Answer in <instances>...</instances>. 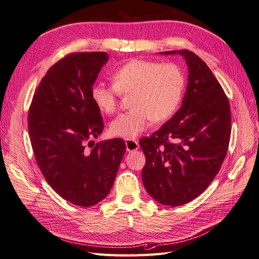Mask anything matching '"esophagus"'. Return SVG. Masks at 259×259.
<instances>
[{
  "instance_id": "34e87169",
  "label": "esophagus",
  "mask_w": 259,
  "mask_h": 259,
  "mask_svg": "<svg viewBox=\"0 0 259 259\" xmlns=\"http://www.w3.org/2000/svg\"><path fill=\"white\" fill-rule=\"evenodd\" d=\"M125 145H126V150L128 152L135 151L139 148V144L134 139H126V140H125Z\"/></svg>"
}]
</instances>
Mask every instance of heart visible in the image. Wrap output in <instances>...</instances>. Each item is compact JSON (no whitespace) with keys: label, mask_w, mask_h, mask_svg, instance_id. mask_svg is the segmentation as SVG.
Listing matches in <instances>:
<instances>
[{"label":"heart","mask_w":259,"mask_h":259,"mask_svg":"<svg viewBox=\"0 0 259 259\" xmlns=\"http://www.w3.org/2000/svg\"><path fill=\"white\" fill-rule=\"evenodd\" d=\"M113 85L98 82L91 90L92 101L98 110L113 113L121 95L130 96L128 111L120 113L109 125L112 136L132 139L150 126L174 114L183 98L185 77L173 62L132 59L112 72Z\"/></svg>","instance_id":"obj_1"}]
</instances>
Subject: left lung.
I'll return each mask as SVG.
<instances>
[{"label": "left lung", "mask_w": 259, "mask_h": 259, "mask_svg": "<svg viewBox=\"0 0 259 259\" xmlns=\"http://www.w3.org/2000/svg\"><path fill=\"white\" fill-rule=\"evenodd\" d=\"M186 59L189 76L183 106L150 137L139 140L146 156L143 182L163 205L179 206L198 198L213 182L229 147L228 97L198 55L168 51Z\"/></svg>", "instance_id": "obj_1"}]
</instances>
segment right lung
Returning <instances> with one entry per match:
<instances>
[{
	"label": "right lung",
	"mask_w": 259,
	"mask_h": 259,
	"mask_svg": "<svg viewBox=\"0 0 259 259\" xmlns=\"http://www.w3.org/2000/svg\"><path fill=\"white\" fill-rule=\"evenodd\" d=\"M107 60L105 52L68 54L49 69L29 108L31 146L44 178L62 199L82 207L107 197L126 150L121 138L93 142L104 121L91 90Z\"/></svg>",
	"instance_id": "add662e5"
}]
</instances>
